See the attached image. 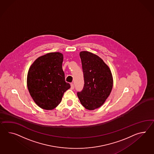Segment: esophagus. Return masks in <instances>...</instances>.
Masks as SVG:
<instances>
[{
  "instance_id": "34e87169",
  "label": "esophagus",
  "mask_w": 154,
  "mask_h": 154,
  "mask_svg": "<svg viewBox=\"0 0 154 154\" xmlns=\"http://www.w3.org/2000/svg\"><path fill=\"white\" fill-rule=\"evenodd\" d=\"M75 88V86H74V84L73 83H71V90H73Z\"/></svg>"
}]
</instances>
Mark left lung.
<instances>
[{"label": "left lung", "instance_id": "1", "mask_svg": "<svg viewBox=\"0 0 154 154\" xmlns=\"http://www.w3.org/2000/svg\"><path fill=\"white\" fill-rule=\"evenodd\" d=\"M79 56L85 83L77 96L85 109L94 110L101 106L109 97L112 88V75L109 66L97 55L82 51Z\"/></svg>", "mask_w": 154, "mask_h": 154}]
</instances>
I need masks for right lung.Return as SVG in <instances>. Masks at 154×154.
I'll use <instances>...</instances> for the list:
<instances>
[{"mask_svg":"<svg viewBox=\"0 0 154 154\" xmlns=\"http://www.w3.org/2000/svg\"><path fill=\"white\" fill-rule=\"evenodd\" d=\"M63 56L59 52L39 57L31 65L27 75V87L31 97L41 108L51 110L60 103L71 86L65 81L62 69Z\"/></svg>","mask_w":154,"mask_h":154,"instance_id":"right-lung-1","label":"right lung"}]
</instances>
